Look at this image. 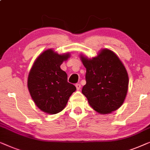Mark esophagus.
<instances>
[{
	"label": "esophagus",
	"mask_w": 150,
	"mask_h": 150,
	"mask_svg": "<svg viewBox=\"0 0 150 150\" xmlns=\"http://www.w3.org/2000/svg\"><path fill=\"white\" fill-rule=\"evenodd\" d=\"M75 87H76V88H77V90H79L80 88H81V85H80L79 83H77L75 85Z\"/></svg>",
	"instance_id": "34e87169"
}]
</instances>
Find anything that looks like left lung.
Returning <instances> with one entry per match:
<instances>
[{"mask_svg":"<svg viewBox=\"0 0 150 150\" xmlns=\"http://www.w3.org/2000/svg\"><path fill=\"white\" fill-rule=\"evenodd\" d=\"M79 56L86 69V84L81 92L92 108L103 115L119 109L129 83L127 71L119 57L106 48L92 58L83 54Z\"/></svg>","mask_w":150,"mask_h":150,"instance_id":"left-lung-1","label":"left lung"}]
</instances>
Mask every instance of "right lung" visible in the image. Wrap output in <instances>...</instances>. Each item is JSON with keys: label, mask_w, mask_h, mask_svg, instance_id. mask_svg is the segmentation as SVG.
<instances>
[{"label": "right lung", "mask_w": 150, "mask_h": 150, "mask_svg": "<svg viewBox=\"0 0 150 150\" xmlns=\"http://www.w3.org/2000/svg\"><path fill=\"white\" fill-rule=\"evenodd\" d=\"M70 56L69 52L59 54L53 49L46 50L37 57L29 72L27 86L30 96L38 108L47 114L62 111L76 90L60 69Z\"/></svg>", "instance_id": "add662e5"}]
</instances>
